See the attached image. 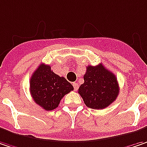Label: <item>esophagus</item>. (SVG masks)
Returning a JSON list of instances; mask_svg holds the SVG:
<instances>
[{
  "mask_svg": "<svg viewBox=\"0 0 147 147\" xmlns=\"http://www.w3.org/2000/svg\"><path fill=\"white\" fill-rule=\"evenodd\" d=\"M73 87H74V90H77V89H78L79 86H78V84H77L76 82H74V83H73Z\"/></svg>",
  "mask_w": 147,
  "mask_h": 147,
  "instance_id": "obj_1",
  "label": "esophagus"
}]
</instances>
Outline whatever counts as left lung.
Instances as JSON below:
<instances>
[{
	"instance_id": "obj_1",
	"label": "left lung",
	"mask_w": 147,
	"mask_h": 147,
	"mask_svg": "<svg viewBox=\"0 0 147 147\" xmlns=\"http://www.w3.org/2000/svg\"><path fill=\"white\" fill-rule=\"evenodd\" d=\"M84 80L78 93L88 108L103 109L117 99L119 94L117 78L102 64L86 67Z\"/></svg>"
}]
</instances>
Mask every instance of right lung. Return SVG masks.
Listing matches in <instances>:
<instances>
[{"label": "right lung", "mask_w": 147, "mask_h": 147, "mask_svg": "<svg viewBox=\"0 0 147 147\" xmlns=\"http://www.w3.org/2000/svg\"><path fill=\"white\" fill-rule=\"evenodd\" d=\"M29 85L34 102L47 111L57 108L64 95L74 90L70 82L55 74L51 67L44 63L40 64L33 73Z\"/></svg>", "instance_id": "obj_1"}]
</instances>
